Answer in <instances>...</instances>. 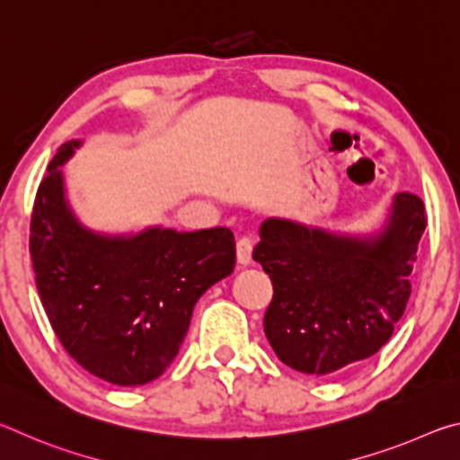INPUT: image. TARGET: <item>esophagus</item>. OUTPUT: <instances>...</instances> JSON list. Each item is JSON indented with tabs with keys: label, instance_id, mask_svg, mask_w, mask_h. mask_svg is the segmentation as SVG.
I'll return each instance as SVG.
<instances>
[{
	"label": "esophagus",
	"instance_id": "esophagus-1",
	"mask_svg": "<svg viewBox=\"0 0 460 460\" xmlns=\"http://www.w3.org/2000/svg\"><path fill=\"white\" fill-rule=\"evenodd\" d=\"M252 252H253V241L247 237H241L237 241V263L239 266H249V263H252Z\"/></svg>",
	"mask_w": 460,
	"mask_h": 460
}]
</instances>
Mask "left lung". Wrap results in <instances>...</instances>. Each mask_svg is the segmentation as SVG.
Here are the masks:
<instances>
[{"instance_id": "obj_1", "label": "left lung", "mask_w": 460, "mask_h": 460, "mask_svg": "<svg viewBox=\"0 0 460 460\" xmlns=\"http://www.w3.org/2000/svg\"><path fill=\"white\" fill-rule=\"evenodd\" d=\"M424 229V202L411 192L395 194L367 233L263 221L253 260L274 284L263 331L278 359L308 376H334L376 355L406 310Z\"/></svg>"}]
</instances>
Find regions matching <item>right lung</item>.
I'll list each match as a JSON object with an SVG mask.
<instances>
[{
    "mask_svg": "<svg viewBox=\"0 0 460 460\" xmlns=\"http://www.w3.org/2000/svg\"><path fill=\"white\" fill-rule=\"evenodd\" d=\"M81 146L62 144L38 186L30 223L38 294L83 369L113 385H144L174 361L200 296L233 271L235 237L227 227H87L73 211L62 172Z\"/></svg>",
    "mask_w": 460,
    "mask_h": 460,
    "instance_id": "1",
    "label": "right lung"
}]
</instances>
